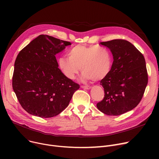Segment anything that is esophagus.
Here are the masks:
<instances>
[{
	"mask_svg": "<svg viewBox=\"0 0 159 159\" xmlns=\"http://www.w3.org/2000/svg\"><path fill=\"white\" fill-rule=\"evenodd\" d=\"M81 88L83 89H91V86H82Z\"/></svg>",
	"mask_w": 159,
	"mask_h": 159,
	"instance_id": "34e87169",
	"label": "esophagus"
}]
</instances>
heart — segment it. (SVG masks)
I'll use <instances>...</instances> for the list:
<instances>
[{
  "label": "heart",
  "instance_id": "b5f03b06",
  "mask_svg": "<svg viewBox=\"0 0 159 159\" xmlns=\"http://www.w3.org/2000/svg\"><path fill=\"white\" fill-rule=\"evenodd\" d=\"M67 55L68 58H58V64L64 76L70 80H73L81 69L83 81H99L104 79L111 69V53L103 46L79 44L71 48Z\"/></svg>",
  "mask_w": 159,
  "mask_h": 159
}]
</instances>
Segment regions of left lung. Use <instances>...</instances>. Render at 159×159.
Segmentation results:
<instances>
[{"instance_id":"obj_1","label":"left lung","mask_w":159,"mask_h":159,"mask_svg":"<svg viewBox=\"0 0 159 159\" xmlns=\"http://www.w3.org/2000/svg\"><path fill=\"white\" fill-rule=\"evenodd\" d=\"M101 44L110 49L113 62L110 73L101 80L105 95L97 107L107 115H120L135 108L143 97L148 81L145 58L126 40Z\"/></svg>"}]
</instances>
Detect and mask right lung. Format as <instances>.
<instances>
[{"instance_id": "add662e5", "label": "right lung", "mask_w": 159, "mask_h": 159, "mask_svg": "<svg viewBox=\"0 0 159 159\" xmlns=\"http://www.w3.org/2000/svg\"><path fill=\"white\" fill-rule=\"evenodd\" d=\"M68 41L40 35L18 54L15 62L12 86L18 101L28 113L53 117L68 107L80 86L67 79L58 68L56 54Z\"/></svg>"}]
</instances>
